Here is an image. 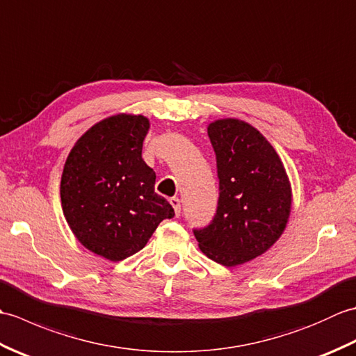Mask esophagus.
<instances>
[{"label":"esophagus","instance_id":"esophagus-1","mask_svg":"<svg viewBox=\"0 0 356 356\" xmlns=\"http://www.w3.org/2000/svg\"><path fill=\"white\" fill-rule=\"evenodd\" d=\"M170 203H171V207L174 209V213H176V216H179L180 214V200H179V197H171Z\"/></svg>","mask_w":356,"mask_h":356}]
</instances>
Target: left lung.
I'll use <instances>...</instances> for the list:
<instances>
[{
  "label": "left lung",
  "mask_w": 356,
  "mask_h": 356,
  "mask_svg": "<svg viewBox=\"0 0 356 356\" xmlns=\"http://www.w3.org/2000/svg\"><path fill=\"white\" fill-rule=\"evenodd\" d=\"M208 136L220 194L214 220L194 236L211 260L234 268L264 254L282 237L292 209V186L275 148L246 120H213Z\"/></svg>",
  "instance_id": "obj_1"
}]
</instances>
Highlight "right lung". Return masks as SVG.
Wrapping results in <instances>:
<instances>
[{"label":"right lung","instance_id":"obj_1","mask_svg":"<svg viewBox=\"0 0 356 356\" xmlns=\"http://www.w3.org/2000/svg\"><path fill=\"white\" fill-rule=\"evenodd\" d=\"M149 119L133 113L105 118L70 149L61 177V207L79 243L110 261L147 245L174 209L154 193L156 172L142 159Z\"/></svg>","mask_w":356,"mask_h":356}]
</instances>
